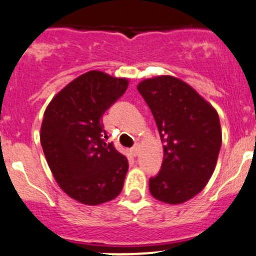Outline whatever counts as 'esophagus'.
Masks as SVG:
<instances>
[{"label": "esophagus", "mask_w": 256, "mask_h": 256, "mask_svg": "<svg viewBox=\"0 0 256 256\" xmlns=\"http://www.w3.org/2000/svg\"><path fill=\"white\" fill-rule=\"evenodd\" d=\"M138 150H140V146H138V145H135V146H134L132 148H131V152H132V155H134V156H138Z\"/></svg>", "instance_id": "34e87169"}]
</instances>
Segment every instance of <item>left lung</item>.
I'll use <instances>...</instances> for the list:
<instances>
[{"instance_id": "1", "label": "left lung", "mask_w": 256, "mask_h": 256, "mask_svg": "<svg viewBox=\"0 0 256 256\" xmlns=\"http://www.w3.org/2000/svg\"><path fill=\"white\" fill-rule=\"evenodd\" d=\"M138 92L152 112L164 142L161 170L150 178L155 199L181 204L205 188L222 148L219 115L194 88L172 76L141 81Z\"/></svg>"}]
</instances>
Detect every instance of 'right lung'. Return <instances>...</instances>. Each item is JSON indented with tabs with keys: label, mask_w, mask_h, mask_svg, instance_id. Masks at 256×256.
<instances>
[{
	"label": "right lung",
	"mask_w": 256,
	"mask_h": 256,
	"mask_svg": "<svg viewBox=\"0 0 256 256\" xmlns=\"http://www.w3.org/2000/svg\"><path fill=\"white\" fill-rule=\"evenodd\" d=\"M126 78L88 71L62 88L47 106L41 145L60 188L72 199L98 205L122 190L128 158L108 138L102 116L128 88Z\"/></svg>",
	"instance_id": "obj_1"
}]
</instances>
